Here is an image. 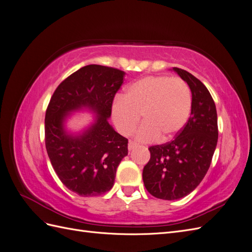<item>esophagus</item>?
I'll return each instance as SVG.
<instances>
[{
    "mask_svg": "<svg viewBox=\"0 0 252 252\" xmlns=\"http://www.w3.org/2000/svg\"><path fill=\"white\" fill-rule=\"evenodd\" d=\"M136 147V143H134V142H132V141H130L128 143V149L129 150H132V149H134Z\"/></svg>",
    "mask_w": 252,
    "mask_h": 252,
    "instance_id": "esophagus-1",
    "label": "esophagus"
}]
</instances>
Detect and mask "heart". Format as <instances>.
Instances as JSON below:
<instances>
[{"label": "heart", "mask_w": 252, "mask_h": 252, "mask_svg": "<svg viewBox=\"0 0 252 252\" xmlns=\"http://www.w3.org/2000/svg\"><path fill=\"white\" fill-rule=\"evenodd\" d=\"M192 108V94L188 84L167 75L146 77L130 84L125 97L117 96L111 108L113 123L125 136L136 131L140 142H162L173 139L185 127Z\"/></svg>", "instance_id": "b5f03b06"}]
</instances>
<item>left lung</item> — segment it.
<instances>
[{"label": "left lung", "mask_w": 252, "mask_h": 252, "mask_svg": "<svg viewBox=\"0 0 252 252\" xmlns=\"http://www.w3.org/2000/svg\"><path fill=\"white\" fill-rule=\"evenodd\" d=\"M191 90V114L174 140L149 147L150 159L143 169L147 191L158 199L179 200L188 195L207 173L218 143L215 101L194 75L173 67Z\"/></svg>", "instance_id": "obj_1"}]
</instances>
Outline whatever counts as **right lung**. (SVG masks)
I'll use <instances>...</instances> for the list:
<instances>
[{
  "instance_id": "right-lung-1",
  "label": "right lung",
  "mask_w": 252,
  "mask_h": 252,
  "mask_svg": "<svg viewBox=\"0 0 252 252\" xmlns=\"http://www.w3.org/2000/svg\"><path fill=\"white\" fill-rule=\"evenodd\" d=\"M125 72L102 65H87L70 74L53 93L45 116V145L61 182L81 196L109 191L128 140L108 123L114 95ZM88 109L95 122L79 135L69 134L64 121L72 111Z\"/></svg>"
}]
</instances>
